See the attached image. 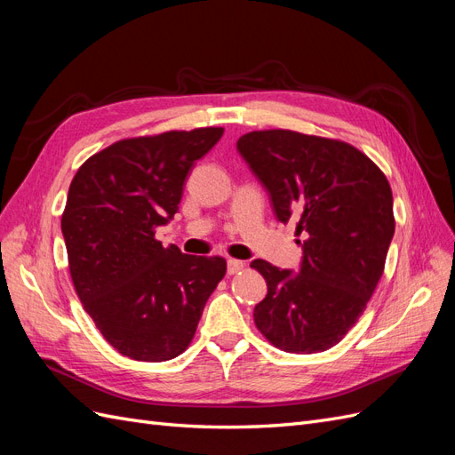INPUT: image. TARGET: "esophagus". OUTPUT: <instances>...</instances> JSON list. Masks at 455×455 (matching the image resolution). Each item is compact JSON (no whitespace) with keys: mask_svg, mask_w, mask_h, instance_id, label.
Instances as JSON below:
<instances>
[{"mask_svg":"<svg viewBox=\"0 0 455 455\" xmlns=\"http://www.w3.org/2000/svg\"><path fill=\"white\" fill-rule=\"evenodd\" d=\"M243 267L241 259H228V275H237Z\"/></svg>","mask_w":455,"mask_h":455,"instance_id":"esophagus-1","label":"esophagus"}]
</instances>
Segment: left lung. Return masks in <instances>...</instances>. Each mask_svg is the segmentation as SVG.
<instances>
[{
    "label": "left lung",
    "instance_id": "8db88e82",
    "mask_svg": "<svg viewBox=\"0 0 455 455\" xmlns=\"http://www.w3.org/2000/svg\"><path fill=\"white\" fill-rule=\"evenodd\" d=\"M237 149L267 189L279 222L292 220L306 237L299 273L266 259L251 264L267 283L254 323L286 353L334 347L383 275L395 233L387 178L355 146L296 131L246 132Z\"/></svg>",
    "mask_w": 455,
    "mask_h": 455
}]
</instances>
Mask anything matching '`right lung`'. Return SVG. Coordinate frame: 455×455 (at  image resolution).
Wrapping results in <instances>:
<instances>
[{
    "instance_id": "add662e5",
    "label": "right lung",
    "mask_w": 455,
    "mask_h": 455,
    "mask_svg": "<svg viewBox=\"0 0 455 455\" xmlns=\"http://www.w3.org/2000/svg\"><path fill=\"white\" fill-rule=\"evenodd\" d=\"M222 134L203 127L119 140L91 156L70 184L60 226L76 292L129 359L182 355L224 279V258L182 254L156 239L178 212L188 172Z\"/></svg>"
}]
</instances>
